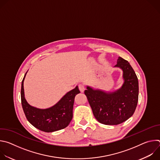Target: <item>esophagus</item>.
Masks as SVG:
<instances>
[{"instance_id":"34e87169","label":"esophagus","mask_w":160,"mask_h":160,"mask_svg":"<svg viewBox=\"0 0 160 160\" xmlns=\"http://www.w3.org/2000/svg\"><path fill=\"white\" fill-rule=\"evenodd\" d=\"M78 88H79V90H80L81 92H83L84 90H85V86L82 83H80L78 85Z\"/></svg>"}]
</instances>
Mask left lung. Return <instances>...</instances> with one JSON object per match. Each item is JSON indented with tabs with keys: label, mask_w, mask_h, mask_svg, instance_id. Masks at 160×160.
Masks as SVG:
<instances>
[{
	"label": "left lung",
	"mask_w": 160,
	"mask_h": 160,
	"mask_svg": "<svg viewBox=\"0 0 160 160\" xmlns=\"http://www.w3.org/2000/svg\"><path fill=\"white\" fill-rule=\"evenodd\" d=\"M115 67L123 70L124 83L122 87L113 92H105L87 87L84 94L96 120L109 125L120 124L134 113L139 98V83L132 67L121 57Z\"/></svg>",
	"instance_id": "left-lung-1"
}]
</instances>
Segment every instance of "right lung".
<instances>
[{
  "label": "right lung",
  "mask_w": 160,
  "mask_h": 160,
  "mask_svg": "<svg viewBox=\"0 0 160 160\" xmlns=\"http://www.w3.org/2000/svg\"><path fill=\"white\" fill-rule=\"evenodd\" d=\"M26 74L21 83V99L28 121L33 127L45 132H52L66 128L73 118L75 97L80 92L78 86L66 94L54 106L48 109H38L30 106L25 98L23 82Z\"/></svg>",
  "instance_id": "right-lung-1"
}]
</instances>
